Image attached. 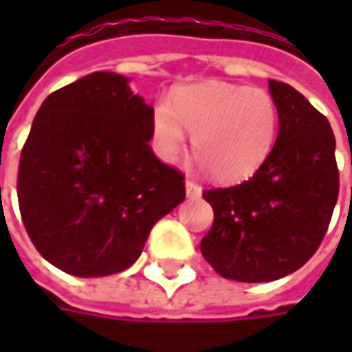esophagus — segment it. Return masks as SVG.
<instances>
[{
	"instance_id": "obj_1",
	"label": "esophagus",
	"mask_w": 352,
	"mask_h": 352,
	"mask_svg": "<svg viewBox=\"0 0 352 352\" xmlns=\"http://www.w3.org/2000/svg\"><path fill=\"white\" fill-rule=\"evenodd\" d=\"M184 186H186V198L198 199L199 196H201V186L194 183V181H186Z\"/></svg>"
}]
</instances>
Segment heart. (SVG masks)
Here are the masks:
<instances>
[{"instance_id": "obj_1", "label": "heart", "mask_w": 352, "mask_h": 352, "mask_svg": "<svg viewBox=\"0 0 352 352\" xmlns=\"http://www.w3.org/2000/svg\"><path fill=\"white\" fill-rule=\"evenodd\" d=\"M279 107L262 88L207 80L177 90L153 111V148L168 164L181 156L186 131L201 166L222 183L254 175L279 135Z\"/></svg>"}]
</instances>
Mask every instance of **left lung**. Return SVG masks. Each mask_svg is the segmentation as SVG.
Segmentation results:
<instances>
[{
	"instance_id": "8db88e82",
	"label": "left lung",
	"mask_w": 352,
	"mask_h": 352,
	"mask_svg": "<svg viewBox=\"0 0 352 352\" xmlns=\"http://www.w3.org/2000/svg\"><path fill=\"white\" fill-rule=\"evenodd\" d=\"M279 135L254 175L204 192L214 211L201 254L224 279L267 283L300 270L315 254L340 192L330 122L302 94L270 80Z\"/></svg>"
}]
</instances>
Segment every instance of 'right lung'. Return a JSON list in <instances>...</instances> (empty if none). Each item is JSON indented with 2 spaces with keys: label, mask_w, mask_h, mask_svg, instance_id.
I'll return each instance as SVG.
<instances>
[{
  "label": "right lung",
  "mask_w": 352,
  "mask_h": 352,
  "mask_svg": "<svg viewBox=\"0 0 352 352\" xmlns=\"http://www.w3.org/2000/svg\"><path fill=\"white\" fill-rule=\"evenodd\" d=\"M153 111L128 77L111 72L43 101L20 154L16 192L28 236L58 270L124 272L154 224L184 199V177L148 146Z\"/></svg>",
  "instance_id": "obj_1"
}]
</instances>
